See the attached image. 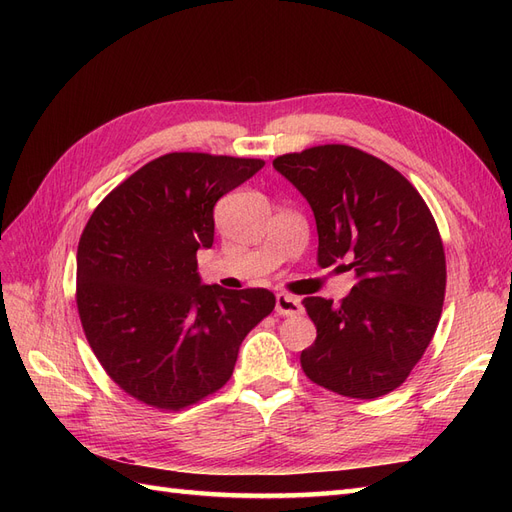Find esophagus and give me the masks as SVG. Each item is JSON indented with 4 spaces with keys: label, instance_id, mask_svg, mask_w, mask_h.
<instances>
[{
    "label": "esophagus",
    "instance_id": "obj_1",
    "mask_svg": "<svg viewBox=\"0 0 512 512\" xmlns=\"http://www.w3.org/2000/svg\"><path fill=\"white\" fill-rule=\"evenodd\" d=\"M275 312L280 316H297L303 312V305L297 297H290V294L280 292L275 297Z\"/></svg>",
    "mask_w": 512,
    "mask_h": 512
}]
</instances>
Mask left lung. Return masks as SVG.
Masks as SVG:
<instances>
[{
	"label": "left lung",
	"mask_w": 512,
	"mask_h": 512,
	"mask_svg": "<svg viewBox=\"0 0 512 512\" xmlns=\"http://www.w3.org/2000/svg\"><path fill=\"white\" fill-rule=\"evenodd\" d=\"M273 168L314 211L318 265L356 277L339 305L303 299L318 333L303 371L344 397L391 393L427 350L444 303V247L425 200L393 166L348 145L286 153Z\"/></svg>",
	"instance_id": "8db88e82"
}]
</instances>
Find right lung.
<instances>
[{"label":"right lung","instance_id":"1","mask_svg":"<svg viewBox=\"0 0 512 512\" xmlns=\"http://www.w3.org/2000/svg\"><path fill=\"white\" fill-rule=\"evenodd\" d=\"M262 160L166 153L108 194L76 252L87 342L123 391L162 410L228 382L239 346L275 307L267 288L205 286L196 252L213 245V207Z\"/></svg>","mask_w":512,"mask_h":512}]
</instances>
